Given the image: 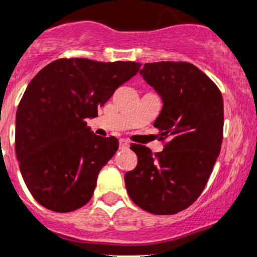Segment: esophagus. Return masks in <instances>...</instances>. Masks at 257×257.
<instances>
[{
    "mask_svg": "<svg viewBox=\"0 0 257 257\" xmlns=\"http://www.w3.org/2000/svg\"><path fill=\"white\" fill-rule=\"evenodd\" d=\"M119 147L121 148V150H128L129 148V142L125 140H120L119 141Z\"/></svg>",
    "mask_w": 257,
    "mask_h": 257,
    "instance_id": "34e87169",
    "label": "esophagus"
}]
</instances>
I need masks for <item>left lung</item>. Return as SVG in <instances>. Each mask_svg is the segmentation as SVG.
Segmentation results:
<instances>
[{
  "label": "left lung",
  "instance_id": "obj_1",
  "mask_svg": "<svg viewBox=\"0 0 257 257\" xmlns=\"http://www.w3.org/2000/svg\"><path fill=\"white\" fill-rule=\"evenodd\" d=\"M140 73L161 96L164 106L153 125L170 141L155 155L146 146H131L138 164L124 176L125 188L146 212L175 214L199 198L212 174L223 140V97L188 62L146 63Z\"/></svg>",
  "mask_w": 257,
  "mask_h": 257
}]
</instances>
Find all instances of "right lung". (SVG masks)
I'll list each match as a JSON object with an SVG mask.
<instances>
[{"mask_svg": "<svg viewBox=\"0 0 257 257\" xmlns=\"http://www.w3.org/2000/svg\"><path fill=\"white\" fill-rule=\"evenodd\" d=\"M140 68L136 62L62 58L30 81L16 112L15 147L24 181L40 205L67 213L90 200L119 142L93 134L86 119L97 116Z\"/></svg>", "mask_w": 257, "mask_h": 257, "instance_id": "right-lung-1", "label": "right lung"}]
</instances>
